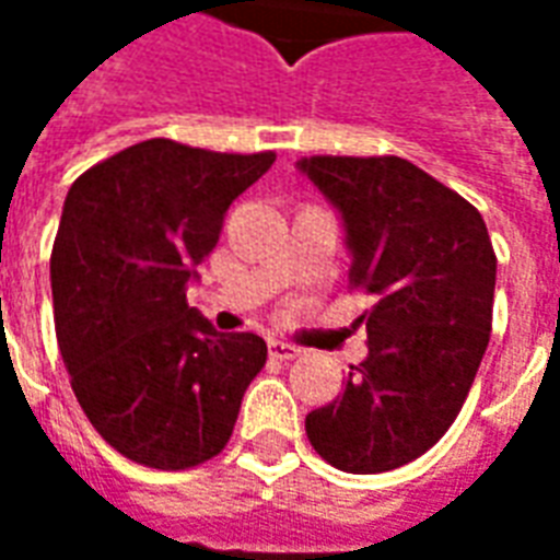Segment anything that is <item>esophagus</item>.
Segmentation results:
<instances>
[{"label": "esophagus", "instance_id": "esophagus-1", "mask_svg": "<svg viewBox=\"0 0 560 560\" xmlns=\"http://www.w3.org/2000/svg\"><path fill=\"white\" fill-rule=\"evenodd\" d=\"M269 353H272L276 360H281V363H288V360H296L303 351H300L296 345H288V341H269Z\"/></svg>", "mask_w": 560, "mask_h": 560}]
</instances>
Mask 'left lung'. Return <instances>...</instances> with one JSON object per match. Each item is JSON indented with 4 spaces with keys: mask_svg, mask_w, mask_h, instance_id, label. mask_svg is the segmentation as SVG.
Returning <instances> with one entry per match:
<instances>
[{
    "mask_svg": "<svg viewBox=\"0 0 560 560\" xmlns=\"http://www.w3.org/2000/svg\"><path fill=\"white\" fill-rule=\"evenodd\" d=\"M339 212L351 284L375 293L369 353L345 393L305 417L320 458L381 474L434 446L468 399L492 332L494 260L465 197L396 155L296 161Z\"/></svg>",
    "mask_w": 560,
    "mask_h": 560,
    "instance_id": "obj_1",
    "label": "left lung"
}]
</instances>
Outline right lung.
I'll return each mask as SVG.
<instances>
[{
    "label": "right lung",
    "mask_w": 560,
    "mask_h": 560,
    "mask_svg": "<svg viewBox=\"0 0 560 560\" xmlns=\"http://www.w3.org/2000/svg\"><path fill=\"white\" fill-rule=\"evenodd\" d=\"M272 161L152 138L68 188L50 255L56 339L83 413L131 462L195 468L231 441L267 341L219 332L185 291Z\"/></svg>",
    "instance_id": "1"
}]
</instances>
